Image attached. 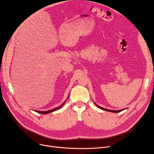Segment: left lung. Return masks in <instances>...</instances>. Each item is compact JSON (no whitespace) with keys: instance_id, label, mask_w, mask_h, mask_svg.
<instances>
[{"instance_id":"left-lung-1","label":"left lung","mask_w":154,"mask_h":154,"mask_svg":"<svg viewBox=\"0 0 154 154\" xmlns=\"http://www.w3.org/2000/svg\"><path fill=\"white\" fill-rule=\"evenodd\" d=\"M94 104H95V105H96V106L98 107V108H100V109H102V110H105V111L111 112H115V113H117V112H122V111H123V110H125V109H121V110H109V109H104V108H103V107H101V106H98V105H97V104H96L95 103H94Z\"/></svg>"}]
</instances>
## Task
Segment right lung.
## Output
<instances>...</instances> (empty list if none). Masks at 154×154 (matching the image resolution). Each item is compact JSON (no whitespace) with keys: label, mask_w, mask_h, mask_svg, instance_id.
<instances>
[{"label":"right lung","mask_w":154,"mask_h":154,"mask_svg":"<svg viewBox=\"0 0 154 154\" xmlns=\"http://www.w3.org/2000/svg\"><path fill=\"white\" fill-rule=\"evenodd\" d=\"M68 97H67V100L68 99ZM66 101H65L63 102V103H62V105H60V106H58V107H56V108L53 109H51V110H47V111H38V110H35V112H38V113H39V114H47L51 113V112H54V111L57 110H58V109H61L62 107L64 105V104L66 103Z\"/></svg>","instance_id":"obj_1"}]
</instances>
